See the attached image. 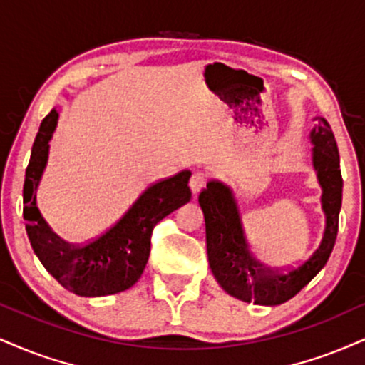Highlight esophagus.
Returning a JSON list of instances; mask_svg holds the SVG:
<instances>
[{"mask_svg": "<svg viewBox=\"0 0 365 365\" xmlns=\"http://www.w3.org/2000/svg\"><path fill=\"white\" fill-rule=\"evenodd\" d=\"M205 183H207V173H204V171H194L188 185H190V190L194 192V194H199L202 188L205 187Z\"/></svg>", "mask_w": 365, "mask_h": 365, "instance_id": "1", "label": "esophagus"}]
</instances>
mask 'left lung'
<instances>
[{
    "label": "left lung",
    "mask_w": 365,
    "mask_h": 365,
    "mask_svg": "<svg viewBox=\"0 0 365 365\" xmlns=\"http://www.w3.org/2000/svg\"><path fill=\"white\" fill-rule=\"evenodd\" d=\"M313 165L323 188L324 231L322 241L308 260L289 269H267L250 252L241 219L230 188L221 182H209L200 192L199 204L205 219L209 265L214 277L227 294L245 302L262 306L282 304L296 296L328 262L338 232L341 205L340 156L331 127L318 117L311 133Z\"/></svg>",
    "instance_id": "8db88e82"
}]
</instances>
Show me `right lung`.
I'll use <instances>...</instances> for the list:
<instances>
[{
    "label": "right lung",
    "instance_id": "add662e5",
    "mask_svg": "<svg viewBox=\"0 0 365 365\" xmlns=\"http://www.w3.org/2000/svg\"><path fill=\"white\" fill-rule=\"evenodd\" d=\"M56 124L57 112L52 110L42 120L25 173L24 219L30 245L52 277L78 296L98 297L125 291L138 282L146 267L155 226L190 200V171L153 183L115 225L88 243H66L51 231L35 205V190L46 168Z\"/></svg>",
    "mask_w": 365,
    "mask_h": 365
}]
</instances>
